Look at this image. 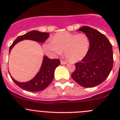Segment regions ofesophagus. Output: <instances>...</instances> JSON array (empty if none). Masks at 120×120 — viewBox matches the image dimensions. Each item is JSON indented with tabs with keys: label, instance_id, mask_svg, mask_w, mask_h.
Returning <instances> with one entry per match:
<instances>
[{
	"label": "esophagus",
	"instance_id": "esophagus-1",
	"mask_svg": "<svg viewBox=\"0 0 120 120\" xmlns=\"http://www.w3.org/2000/svg\"><path fill=\"white\" fill-rule=\"evenodd\" d=\"M60 63H61V64H66L67 63L66 61H63V60H61V61H60Z\"/></svg>",
	"mask_w": 120,
	"mask_h": 120
}]
</instances>
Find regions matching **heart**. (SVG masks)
<instances>
[{
  "instance_id": "b5f03b06",
  "label": "heart",
  "mask_w": 120,
  "mask_h": 120,
  "mask_svg": "<svg viewBox=\"0 0 120 120\" xmlns=\"http://www.w3.org/2000/svg\"><path fill=\"white\" fill-rule=\"evenodd\" d=\"M90 48V41L84 33H71L64 32L56 33L43 45L44 51L50 56L60 55L63 51L66 57L72 62L84 59Z\"/></svg>"
}]
</instances>
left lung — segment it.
Wrapping results in <instances>:
<instances>
[{
  "instance_id": "obj_1",
  "label": "left lung",
  "mask_w": 120,
  "mask_h": 120,
  "mask_svg": "<svg viewBox=\"0 0 120 120\" xmlns=\"http://www.w3.org/2000/svg\"><path fill=\"white\" fill-rule=\"evenodd\" d=\"M77 30L87 35L90 48L81 61L75 63L76 68L71 76L82 87H96L105 80L112 69V46L107 38L96 29L82 26Z\"/></svg>"
}]
</instances>
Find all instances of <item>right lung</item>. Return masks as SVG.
Here are the masks:
<instances>
[{
  "mask_svg": "<svg viewBox=\"0 0 120 120\" xmlns=\"http://www.w3.org/2000/svg\"><path fill=\"white\" fill-rule=\"evenodd\" d=\"M49 34L47 32H41L33 30L26 34L18 36L9 47V52L14 45L20 41L25 39L32 40L38 42H44L48 38ZM60 64L59 59H50L47 56H44L42 63L39 71L32 79L26 82H21L16 81L10 75L12 81L16 85L22 89L30 92L41 91L47 88L52 81L54 76L56 68Z\"/></svg>",
  "mask_w": 120,
  "mask_h": 120,
  "instance_id": "add662e5",
  "label": "right lung"
}]
</instances>
